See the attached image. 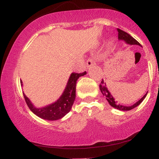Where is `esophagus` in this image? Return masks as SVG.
Returning <instances> with one entry per match:
<instances>
[{
	"mask_svg": "<svg viewBox=\"0 0 159 159\" xmlns=\"http://www.w3.org/2000/svg\"><path fill=\"white\" fill-rule=\"evenodd\" d=\"M95 63H95L94 60H93L92 58H89V59L87 61V62H86V65H87V68H89V67H90L91 66L94 65Z\"/></svg>",
	"mask_w": 159,
	"mask_h": 159,
	"instance_id": "obj_1",
	"label": "esophagus"
}]
</instances>
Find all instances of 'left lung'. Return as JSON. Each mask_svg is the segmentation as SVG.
<instances>
[{
    "label": "left lung",
    "mask_w": 159,
    "mask_h": 159,
    "mask_svg": "<svg viewBox=\"0 0 159 159\" xmlns=\"http://www.w3.org/2000/svg\"><path fill=\"white\" fill-rule=\"evenodd\" d=\"M117 31H118V39L119 40H123V41H125V43L129 45H140V43H138L135 39H134L132 36H131L129 34H127L126 32L123 31V30H120L119 28H117ZM99 88H100V90H101L102 93L103 94V96H105V97H106V99L107 100V102H108L109 104H110L111 106L114 107V108L118 109V110L120 111H130L132 110V109L134 108V107H136L137 106H138V105L143 102V100L145 98L147 94L146 93L143 97L140 98L139 101L137 102L134 103L133 105H131V106H125V105H120V104H118L117 102L115 101V99L114 98V97H113V96L111 94V93L109 92L108 89L107 88L106 84L104 82L103 79L102 81L101 84H99Z\"/></svg>",
    "instance_id": "1"
}]
</instances>
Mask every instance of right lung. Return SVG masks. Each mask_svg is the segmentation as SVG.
Listing matches in <instances>:
<instances>
[{
    "mask_svg": "<svg viewBox=\"0 0 159 159\" xmlns=\"http://www.w3.org/2000/svg\"><path fill=\"white\" fill-rule=\"evenodd\" d=\"M86 74H87L86 72H82V73L72 72L69 78L68 83H67L63 94L58 98L57 101L45 107H41V108H37V107H34L30 99L25 96V93H23L24 98H25L27 106L34 114H36V116L42 119L47 120H57L61 119L70 111L75 99V89L77 80L78 78ZM21 84L22 85L21 81Z\"/></svg>",
    "mask_w": 159,
    "mask_h": 159,
    "instance_id": "obj_1",
    "label": "right lung"
}]
</instances>
